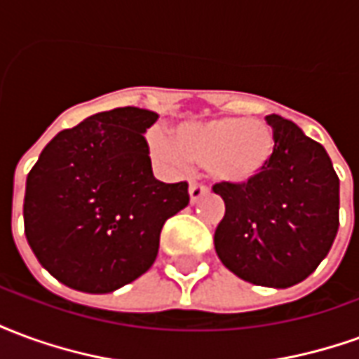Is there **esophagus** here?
Wrapping results in <instances>:
<instances>
[{
    "label": "esophagus",
    "mask_w": 359,
    "mask_h": 359,
    "mask_svg": "<svg viewBox=\"0 0 359 359\" xmlns=\"http://www.w3.org/2000/svg\"><path fill=\"white\" fill-rule=\"evenodd\" d=\"M208 192H210V188L205 187L203 182H192L190 184V202L196 203L202 196L208 194Z\"/></svg>",
    "instance_id": "esophagus-1"
}]
</instances>
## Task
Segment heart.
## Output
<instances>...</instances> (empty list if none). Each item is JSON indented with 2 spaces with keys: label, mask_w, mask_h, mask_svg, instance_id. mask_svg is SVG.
Here are the masks:
<instances>
[{
  "label": "heart",
  "mask_w": 359,
  "mask_h": 359,
  "mask_svg": "<svg viewBox=\"0 0 359 359\" xmlns=\"http://www.w3.org/2000/svg\"><path fill=\"white\" fill-rule=\"evenodd\" d=\"M149 148L172 167L188 161L205 165L221 182L248 184L259 179L275 157L277 140L267 123L246 117H219L180 125L171 138L154 133Z\"/></svg>",
  "instance_id": "obj_1"
}]
</instances>
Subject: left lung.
I'll list each match as a JSON object with an SVG mask.
<instances>
[{
	"mask_svg": "<svg viewBox=\"0 0 359 359\" xmlns=\"http://www.w3.org/2000/svg\"><path fill=\"white\" fill-rule=\"evenodd\" d=\"M277 149L248 184L217 182L225 202L215 252L226 269L257 286L288 288L308 278L339 233L340 180L331 157L288 118L267 115Z\"/></svg>",
	"mask_w": 359,
	"mask_h": 359,
	"instance_id": "obj_1",
	"label": "left lung"
}]
</instances>
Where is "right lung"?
Wrapping results in <instances>:
<instances>
[{"mask_svg":"<svg viewBox=\"0 0 359 359\" xmlns=\"http://www.w3.org/2000/svg\"><path fill=\"white\" fill-rule=\"evenodd\" d=\"M157 113L117 107L65 128L27 177L25 234L59 283L113 292L154 265L165 221L190 202L188 182L154 177L144 133Z\"/></svg>","mask_w":359,"mask_h":359,"instance_id":"right-lung-1","label":"right lung"}]
</instances>
